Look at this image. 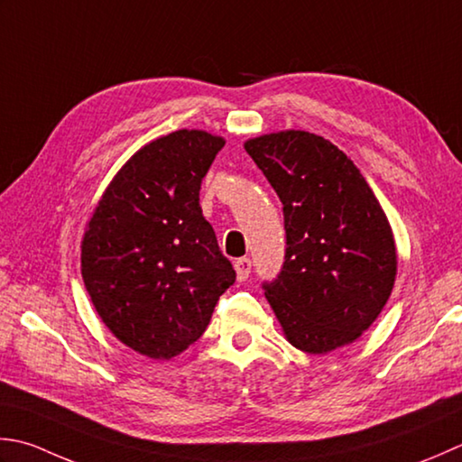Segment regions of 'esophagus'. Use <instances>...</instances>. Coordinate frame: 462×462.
Listing matches in <instances>:
<instances>
[{
	"mask_svg": "<svg viewBox=\"0 0 462 462\" xmlns=\"http://www.w3.org/2000/svg\"><path fill=\"white\" fill-rule=\"evenodd\" d=\"M234 270H236V278L240 280V282H244V280H248V274L252 270V262L248 258H238L236 262H234Z\"/></svg>",
	"mask_w": 462,
	"mask_h": 462,
	"instance_id": "1",
	"label": "esophagus"
}]
</instances>
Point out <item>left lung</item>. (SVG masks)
I'll use <instances>...</instances> for the list:
<instances>
[{
	"label": "left lung",
	"instance_id": "obj_1",
	"mask_svg": "<svg viewBox=\"0 0 462 462\" xmlns=\"http://www.w3.org/2000/svg\"><path fill=\"white\" fill-rule=\"evenodd\" d=\"M282 202L286 256L264 294L286 340L309 355L352 345L391 298L396 244L365 176L304 130L244 142Z\"/></svg>",
	"mask_w": 462,
	"mask_h": 462
}]
</instances>
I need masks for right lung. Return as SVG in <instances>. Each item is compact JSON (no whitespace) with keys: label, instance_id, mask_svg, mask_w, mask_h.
<instances>
[{"label":"right lung","instance_id":"obj_1","mask_svg":"<svg viewBox=\"0 0 462 462\" xmlns=\"http://www.w3.org/2000/svg\"><path fill=\"white\" fill-rule=\"evenodd\" d=\"M224 138L178 130L142 146L104 189L81 238V278L122 345L170 360L202 337L236 280L200 184Z\"/></svg>","mask_w":462,"mask_h":462}]
</instances>
